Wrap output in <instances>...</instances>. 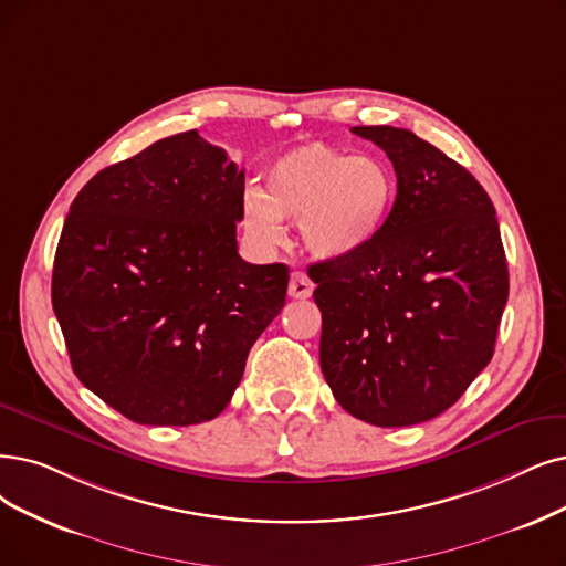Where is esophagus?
Masks as SVG:
<instances>
[{
  "label": "esophagus",
  "mask_w": 566,
  "mask_h": 566,
  "mask_svg": "<svg viewBox=\"0 0 566 566\" xmlns=\"http://www.w3.org/2000/svg\"><path fill=\"white\" fill-rule=\"evenodd\" d=\"M313 292V281L304 274V271H292L290 285H287V295L292 300H306Z\"/></svg>",
  "instance_id": "1"
}]
</instances>
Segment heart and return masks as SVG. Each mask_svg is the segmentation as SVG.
I'll list each match as a JSON object with an SVG mask.
<instances>
[{"label": "heart", "instance_id": "heart-1", "mask_svg": "<svg viewBox=\"0 0 566 566\" xmlns=\"http://www.w3.org/2000/svg\"><path fill=\"white\" fill-rule=\"evenodd\" d=\"M395 199L397 176L388 163L311 142L271 165L264 195L245 192L243 228L260 243H276L281 220H297L313 258L346 262L378 239Z\"/></svg>", "mask_w": 566, "mask_h": 566}]
</instances>
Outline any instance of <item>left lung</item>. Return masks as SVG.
Wrapping results in <instances>:
<instances>
[{"mask_svg": "<svg viewBox=\"0 0 566 566\" xmlns=\"http://www.w3.org/2000/svg\"><path fill=\"white\" fill-rule=\"evenodd\" d=\"M353 134L386 150L397 199L365 253L308 266L321 369L350 416L418 424L450 409L492 359L509 300L500 222L479 180L413 132Z\"/></svg>", "mask_w": 566, "mask_h": 566, "instance_id": "1", "label": "left lung"}]
</instances>
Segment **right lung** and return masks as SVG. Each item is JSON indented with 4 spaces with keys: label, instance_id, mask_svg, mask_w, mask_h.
<instances>
[{
    "label": "right lung",
    "instance_id": "1",
    "mask_svg": "<svg viewBox=\"0 0 566 566\" xmlns=\"http://www.w3.org/2000/svg\"><path fill=\"white\" fill-rule=\"evenodd\" d=\"M243 169L197 129L95 174L64 220L53 311L83 386L139 424L213 420L285 306L287 266L237 253Z\"/></svg>",
    "mask_w": 566,
    "mask_h": 566
}]
</instances>
